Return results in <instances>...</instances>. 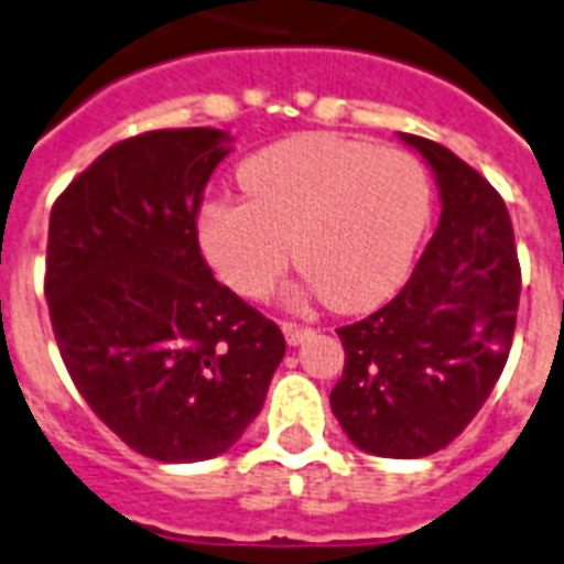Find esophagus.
<instances>
[{
	"label": "esophagus",
	"instance_id": "34e87169",
	"mask_svg": "<svg viewBox=\"0 0 564 564\" xmlns=\"http://www.w3.org/2000/svg\"><path fill=\"white\" fill-rule=\"evenodd\" d=\"M283 336H286V341H290L292 347H297V345H304L306 338L313 336V329L310 327H301V324H283Z\"/></svg>",
	"mask_w": 564,
	"mask_h": 564
}]
</instances>
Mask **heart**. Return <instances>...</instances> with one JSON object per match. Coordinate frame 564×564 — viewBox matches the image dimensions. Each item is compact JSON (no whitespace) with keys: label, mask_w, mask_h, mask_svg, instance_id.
Wrapping results in <instances>:
<instances>
[{"label":"heart","mask_w":564,"mask_h":564,"mask_svg":"<svg viewBox=\"0 0 564 564\" xmlns=\"http://www.w3.org/2000/svg\"><path fill=\"white\" fill-rule=\"evenodd\" d=\"M237 178L246 199L205 203L196 240L219 281L249 297L272 290L295 249L306 272L290 301L377 306L409 274L432 210L416 159L327 132L260 150Z\"/></svg>","instance_id":"heart-1"}]
</instances>
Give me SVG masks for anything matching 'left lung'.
<instances>
[{
	"label": "left lung",
	"instance_id": "obj_1",
	"mask_svg": "<svg viewBox=\"0 0 564 564\" xmlns=\"http://www.w3.org/2000/svg\"><path fill=\"white\" fill-rule=\"evenodd\" d=\"M441 194V223L391 304L338 329L329 409L356 448L425 457L464 432L507 365L521 269L505 199L437 141L400 132Z\"/></svg>",
	"mask_w": 564,
	"mask_h": 564
}]
</instances>
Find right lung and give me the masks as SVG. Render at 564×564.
<instances>
[{
  "instance_id": "right-lung-1",
  "label": "right lung",
  "mask_w": 564,
  "mask_h": 564,
  "mask_svg": "<svg viewBox=\"0 0 564 564\" xmlns=\"http://www.w3.org/2000/svg\"><path fill=\"white\" fill-rule=\"evenodd\" d=\"M235 150L214 127L155 130L98 155L48 219L45 301L89 409L139 455H226L286 354L278 324L214 281L196 240L210 173Z\"/></svg>"
}]
</instances>
